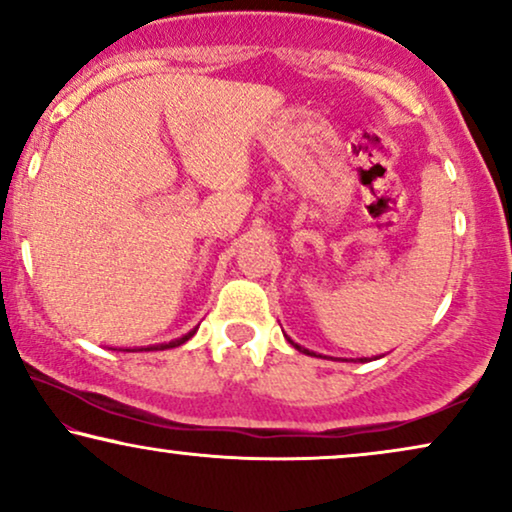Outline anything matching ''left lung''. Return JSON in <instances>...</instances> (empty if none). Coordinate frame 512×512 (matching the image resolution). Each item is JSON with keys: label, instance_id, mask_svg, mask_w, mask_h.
Segmentation results:
<instances>
[{"label": "left lung", "instance_id": "1", "mask_svg": "<svg viewBox=\"0 0 512 512\" xmlns=\"http://www.w3.org/2000/svg\"><path fill=\"white\" fill-rule=\"evenodd\" d=\"M283 335H285V332H283ZM285 339H288V342H290L292 346H295V349H297L299 353H306V356H316V358H325V356H320V353H313V351H309V349H304V346H302V344L292 342V339H290L288 335H285ZM337 360H339V358H337ZM356 360H360V363H365V360H367V358H356Z\"/></svg>", "mask_w": 512, "mask_h": 512}]
</instances>
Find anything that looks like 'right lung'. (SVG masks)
<instances>
[{
	"label": "right lung",
	"mask_w": 512,
	"mask_h": 512,
	"mask_svg": "<svg viewBox=\"0 0 512 512\" xmlns=\"http://www.w3.org/2000/svg\"><path fill=\"white\" fill-rule=\"evenodd\" d=\"M196 330H199V327H194V330H189L187 335H182V337H177V339H173V342H166V344H154V346H140V349H119V351H126V353H135V351H166V349H175V346H182L185 342H189V339H192L194 335H196Z\"/></svg>",
	"instance_id": "1"
}]
</instances>
